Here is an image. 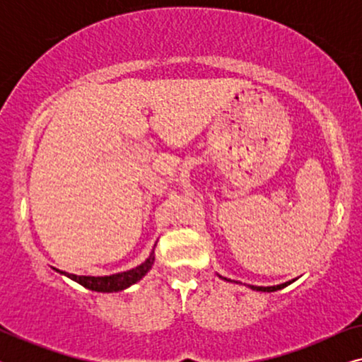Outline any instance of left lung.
Segmentation results:
<instances>
[{
  "instance_id": "1",
  "label": "left lung",
  "mask_w": 362,
  "mask_h": 362,
  "mask_svg": "<svg viewBox=\"0 0 362 362\" xmlns=\"http://www.w3.org/2000/svg\"><path fill=\"white\" fill-rule=\"evenodd\" d=\"M224 280H227V279H224ZM291 281H295V280H291ZM291 281H285V284L275 285V286H254V285H250V288H252V290H257V291H276V290L285 288V286L290 285Z\"/></svg>"
}]
</instances>
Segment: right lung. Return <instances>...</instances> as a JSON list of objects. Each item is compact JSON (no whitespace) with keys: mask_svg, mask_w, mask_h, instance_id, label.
<instances>
[{"mask_svg":"<svg viewBox=\"0 0 362 362\" xmlns=\"http://www.w3.org/2000/svg\"><path fill=\"white\" fill-rule=\"evenodd\" d=\"M155 254V252H153ZM150 254V257L143 262L141 265L135 267V269L122 272V274H115V275H108V276H83V275H74V274H67V272H61V274L67 275L69 279H72L77 284H81L82 286H86L88 290L93 291H103V293H112V291H122L128 288V286L136 284L138 280L143 279L148 274V270L151 269L153 264H155V255Z\"/></svg>","mask_w":362,"mask_h":362,"instance_id":"obj_1","label":"right lung"}]
</instances>
